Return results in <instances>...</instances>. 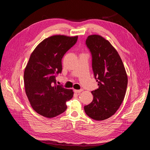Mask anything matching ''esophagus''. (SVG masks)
I'll return each mask as SVG.
<instances>
[{
    "mask_svg": "<svg viewBox=\"0 0 150 150\" xmlns=\"http://www.w3.org/2000/svg\"><path fill=\"white\" fill-rule=\"evenodd\" d=\"M83 91V89H79V90H76V89H74V92L76 93H80L81 92Z\"/></svg>",
    "mask_w": 150,
    "mask_h": 150,
    "instance_id": "1",
    "label": "esophagus"
}]
</instances>
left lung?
<instances>
[{"label":"left lung","mask_w":150,"mask_h":150,"mask_svg":"<svg viewBox=\"0 0 150 150\" xmlns=\"http://www.w3.org/2000/svg\"><path fill=\"white\" fill-rule=\"evenodd\" d=\"M86 45L92 57V68L98 88L91 92L93 101L84 107L86 114L93 120L101 121L112 116L123 101L128 77L116 50L108 40L91 35Z\"/></svg>","instance_id":"left-lung-1"}]
</instances>
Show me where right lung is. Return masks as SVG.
<instances>
[{"label":"right lung","mask_w":150,"mask_h":150,"mask_svg":"<svg viewBox=\"0 0 150 150\" xmlns=\"http://www.w3.org/2000/svg\"><path fill=\"white\" fill-rule=\"evenodd\" d=\"M78 36L54 35L44 39L31 54L24 74L25 91L31 106L48 118L64 112L72 89L56 84L62 72V58L75 45Z\"/></svg>","instance_id":"obj_1"}]
</instances>
